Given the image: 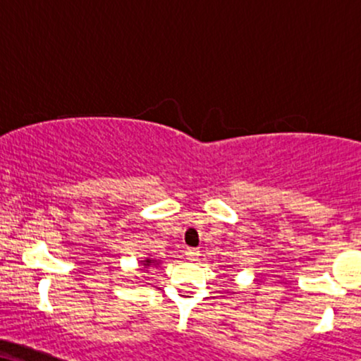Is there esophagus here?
Returning <instances> with one entry per match:
<instances>
[{
  "instance_id": "obj_1",
  "label": "esophagus",
  "mask_w": 361,
  "mask_h": 361,
  "mask_svg": "<svg viewBox=\"0 0 361 361\" xmlns=\"http://www.w3.org/2000/svg\"><path fill=\"white\" fill-rule=\"evenodd\" d=\"M186 257H188V260H192V262H195V260H198L200 257V250L198 249H186Z\"/></svg>"
}]
</instances>
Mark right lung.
<instances>
[{"instance_id":"obj_1","label":"right lung","mask_w":361,"mask_h":361,"mask_svg":"<svg viewBox=\"0 0 361 361\" xmlns=\"http://www.w3.org/2000/svg\"><path fill=\"white\" fill-rule=\"evenodd\" d=\"M142 264H145V269H147V267L153 266V264H156V260H153V259H146V260H142Z\"/></svg>"}]
</instances>
